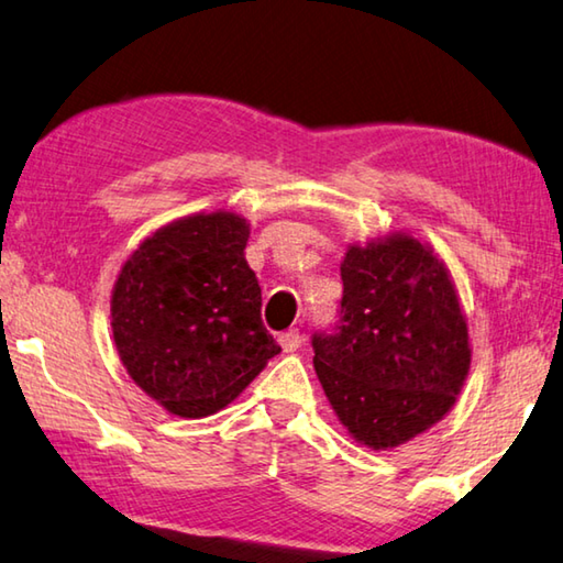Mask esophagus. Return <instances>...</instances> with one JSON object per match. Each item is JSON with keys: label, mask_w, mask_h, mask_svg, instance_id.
Masks as SVG:
<instances>
[{"label": "esophagus", "mask_w": 563, "mask_h": 563, "mask_svg": "<svg viewBox=\"0 0 563 563\" xmlns=\"http://www.w3.org/2000/svg\"><path fill=\"white\" fill-rule=\"evenodd\" d=\"M278 343H280V347H283L285 353H292V351H298L300 343H302V335H300V330H298V328H290V330H285V333H280V335H278Z\"/></svg>", "instance_id": "1"}]
</instances>
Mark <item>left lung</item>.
<instances>
[{
    "label": "left lung",
    "instance_id": "8db88e82",
    "mask_svg": "<svg viewBox=\"0 0 563 563\" xmlns=\"http://www.w3.org/2000/svg\"><path fill=\"white\" fill-rule=\"evenodd\" d=\"M338 320L313 333L330 406L368 449L423 433L449 413L471 365L468 328L445 265L408 235L353 245Z\"/></svg>",
    "mask_w": 563,
    "mask_h": 563
}]
</instances>
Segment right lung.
Here are the masks:
<instances>
[{
  "mask_svg": "<svg viewBox=\"0 0 563 563\" xmlns=\"http://www.w3.org/2000/svg\"><path fill=\"white\" fill-rule=\"evenodd\" d=\"M250 228L233 212L183 218L124 263L112 333L132 380L183 418L225 408L280 345L245 261Z\"/></svg>",
  "mask_w": 563,
  "mask_h": 563,
  "instance_id": "add662e5",
  "label": "right lung"
}]
</instances>
